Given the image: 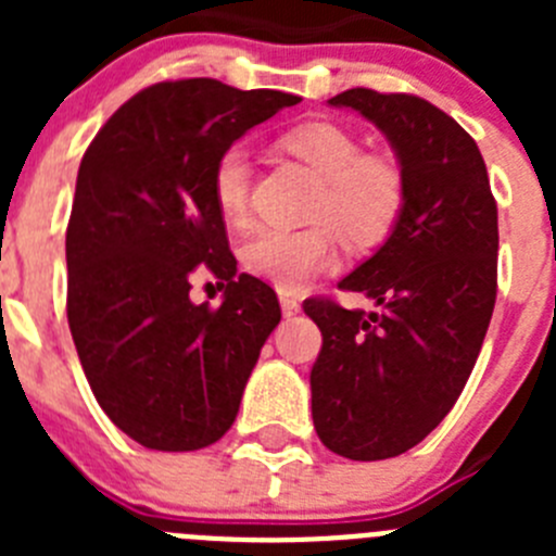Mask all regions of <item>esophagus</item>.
I'll return each instance as SVG.
<instances>
[{
	"instance_id": "34e87169",
	"label": "esophagus",
	"mask_w": 556,
	"mask_h": 556,
	"mask_svg": "<svg viewBox=\"0 0 556 556\" xmlns=\"http://www.w3.org/2000/svg\"><path fill=\"white\" fill-rule=\"evenodd\" d=\"M281 312H283V317H294V314L301 312V301H298V298H292L289 292H281Z\"/></svg>"
}]
</instances>
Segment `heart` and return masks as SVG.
I'll use <instances>...</instances> for the list:
<instances>
[{"label": "heart", "mask_w": 556, "mask_h": 556, "mask_svg": "<svg viewBox=\"0 0 556 556\" xmlns=\"http://www.w3.org/2000/svg\"><path fill=\"white\" fill-rule=\"evenodd\" d=\"M283 147L323 178L314 214L331 219L333 228L345 236V242L367 248L390 233L404 205V180L395 164L378 155H362V144L345 127L331 122L298 125L283 136ZM211 198L225 223H244L250 159L242 144H230L219 152L211 172ZM333 228L326 223L308 228L264 225L242 244L244 267L255 278L292 292L337 262Z\"/></svg>", "instance_id": "1"}]
</instances>
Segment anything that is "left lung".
<instances>
[{
  "label": "left lung",
  "instance_id": "left-lung-1",
  "mask_svg": "<svg viewBox=\"0 0 556 556\" xmlns=\"http://www.w3.org/2000/svg\"><path fill=\"white\" fill-rule=\"evenodd\" d=\"M328 105L384 132L404 205L387 242L339 281L376 312L303 303L323 331L312 417L333 454L390 459L440 426L479 358L498 287V208L476 141L431 102L351 88Z\"/></svg>",
  "mask_w": 556,
  "mask_h": 556
}]
</instances>
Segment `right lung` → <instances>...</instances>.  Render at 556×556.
<instances>
[{"label": "right lung", "mask_w": 556, "mask_h": 556, "mask_svg": "<svg viewBox=\"0 0 556 556\" xmlns=\"http://www.w3.org/2000/svg\"><path fill=\"white\" fill-rule=\"evenodd\" d=\"M298 102L211 77L155 83L83 155L66 228L68 328L97 404L144 448L217 443L281 323L273 289L236 275L211 172L250 127ZM203 263L226 287L219 309L188 298Z\"/></svg>", "instance_id": "right-lung-1"}]
</instances>
